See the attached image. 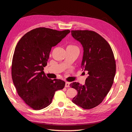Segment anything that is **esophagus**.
Returning <instances> with one entry per match:
<instances>
[{
	"instance_id": "34e87169",
	"label": "esophagus",
	"mask_w": 132,
	"mask_h": 132,
	"mask_svg": "<svg viewBox=\"0 0 132 132\" xmlns=\"http://www.w3.org/2000/svg\"><path fill=\"white\" fill-rule=\"evenodd\" d=\"M69 85H70V82H65V87H69Z\"/></svg>"
}]
</instances>
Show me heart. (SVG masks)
<instances>
[{"label":"heart","mask_w":132,"mask_h":132,"mask_svg":"<svg viewBox=\"0 0 132 132\" xmlns=\"http://www.w3.org/2000/svg\"><path fill=\"white\" fill-rule=\"evenodd\" d=\"M68 47H77L76 46H74V45H69Z\"/></svg>","instance_id":"1"}]
</instances>
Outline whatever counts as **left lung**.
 Returning <instances> with one entry per match:
<instances>
[{
    "label": "left lung",
    "mask_w": 132,
    "mask_h": 132,
    "mask_svg": "<svg viewBox=\"0 0 132 132\" xmlns=\"http://www.w3.org/2000/svg\"><path fill=\"white\" fill-rule=\"evenodd\" d=\"M71 32L83 47L81 67L89 75L84 85L77 82L70 84V87L78 91L72 101L84 109H91L100 104L112 86L116 71L114 54L109 43L96 32L72 30Z\"/></svg>",
    "instance_id": "1"
}]
</instances>
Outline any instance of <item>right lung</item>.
Segmentation results:
<instances>
[{
	"instance_id": "right-lung-1",
	"label": "right lung",
	"mask_w": 132,
	"mask_h": 132,
	"mask_svg": "<svg viewBox=\"0 0 132 132\" xmlns=\"http://www.w3.org/2000/svg\"><path fill=\"white\" fill-rule=\"evenodd\" d=\"M70 32L38 27L25 34L16 46L11 65V76L17 93L26 104L35 110L49 106L55 92L65 82L48 79L44 73L50 53Z\"/></svg>"
}]
</instances>
